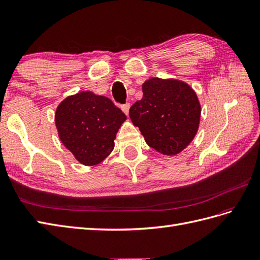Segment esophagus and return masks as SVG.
I'll return each instance as SVG.
<instances>
[{
  "instance_id": "1",
  "label": "esophagus",
  "mask_w": 260,
  "mask_h": 260,
  "mask_svg": "<svg viewBox=\"0 0 260 260\" xmlns=\"http://www.w3.org/2000/svg\"><path fill=\"white\" fill-rule=\"evenodd\" d=\"M129 108H131L129 103H126V104H124V105L122 106V111L125 113L126 115H128V113H129Z\"/></svg>"
}]
</instances>
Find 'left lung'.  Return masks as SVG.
<instances>
[{
  "instance_id": "left-lung-1",
  "label": "left lung",
  "mask_w": 260,
  "mask_h": 260,
  "mask_svg": "<svg viewBox=\"0 0 260 260\" xmlns=\"http://www.w3.org/2000/svg\"><path fill=\"white\" fill-rule=\"evenodd\" d=\"M143 98L129 110L145 142L166 156L181 152L193 141L201 104L196 91L178 79L150 78L142 84Z\"/></svg>"
}]
</instances>
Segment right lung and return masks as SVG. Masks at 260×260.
Wrapping results in <instances>:
<instances>
[{
    "label": "right lung",
    "instance_id": "add662e5",
    "mask_svg": "<svg viewBox=\"0 0 260 260\" xmlns=\"http://www.w3.org/2000/svg\"><path fill=\"white\" fill-rule=\"evenodd\" d=\"M125 121L126 115L109 98L91 91L68 95L55 113L59 139L84 166H95L111 154Z\"/></svg>",
    "mask_w": 260,
    "mask_h": 260
}]
</instances>
